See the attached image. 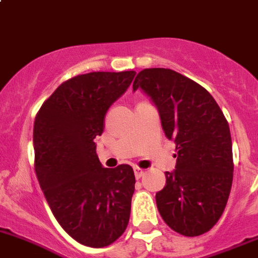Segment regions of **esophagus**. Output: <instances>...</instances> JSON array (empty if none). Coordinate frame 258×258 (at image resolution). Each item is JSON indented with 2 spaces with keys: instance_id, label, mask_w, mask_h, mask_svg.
Masks as SVG:
<instances>
[{
  "instance_id": "esophagus-1",
  "label": "esophagus",
  "mask_w": 258,
  "mask_h": 258,
  "mask_svg": "<svg viewBox=\"0 0 258 258\" xmlns=\"http://www.w3.org/2000/svg\"><path fill=\"white\" fill-rule=\"evenodd\" d=\"M134 174H135V177H137V179H140V177H142L143 175H144V170L138 168V166H135V168H134Z\"/></svg>"
}]
</instances>
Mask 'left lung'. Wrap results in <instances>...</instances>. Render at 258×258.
Segmentation results:
<instances>
[{
	"mask_svg": "<svg viewBox=\"0 0 258 258\" xmlns=\"http://www.w3.org/2000/svg\"><path fill=\"white\" fill-rule=\"evenodd\" d=\"M158 108L165 137L177 154L174 171L156 192L166 225L188 237L214 227L224 212L233 177L230 128L216 100L200 84L168 68H148L135 77Z\"/></svg>",
	"mask_w": 258,
	"mask_h": 258,
	"instance_id": "left-lung-1",
	"label": "left lung"
}]
</instances>
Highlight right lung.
<instances>
[{"label": "right lung", "instance_id": "add662e5", "mask_svg": "<svg viewBox=\"0 0 258 258\" xmlns=\"http://www.w3.org/2000/svg\"><path fill=\"white\" fill-rule=\"evenodd\" d=\"M134 71L92 72L63 82L33 126L34 170L53 215L77 242L104 247L128 226L135 176L126 164L103 168L94 139Z\"/></svg>", "mask_w": 258, "mask_h": 258}]
</instances>
